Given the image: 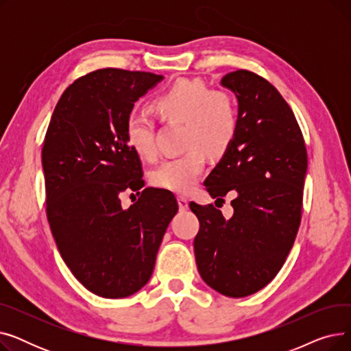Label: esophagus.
I'll return each mask as SVG.
<instances>
[{
  "label": "esophagus",
  "instance_id": "obj_1",
  "mask_svg": "<svg viewBox=\"0 0 351 351\" xmlns=\"http://www.w3.org/2000/svg\"><path fill=\"white\" fill-rule=\"evenodd\" d=\"M178 205H179V209L182 212H185L189 208V202H188V199L185 196H178Z\"/></svg>",
  "mask_w": 351,
  "mask_h": 351
}]
</instances>
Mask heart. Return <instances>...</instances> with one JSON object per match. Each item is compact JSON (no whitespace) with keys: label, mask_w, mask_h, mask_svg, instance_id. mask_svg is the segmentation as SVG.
I'll return each mask as SVG.
<instances>
[{"label":"heart","mask_w":351,"mask_h":351,"mask_svg":"<svg viewBox=\"0 0 351 351\" xmlns=\"http://www.w3.org/2000/svg\"><path fill=\"white\" fill-rule=\"evenodd\" d=\"M160 118L185 123V154L165 159L152 172V183L176 193L191 192L205 169L206 152L225 154L237 132V109L225 90H212L205 82L183 80L155 101ZM125 139L141 158L155 155L154 123L145 114L131 112L125 121Z\"/></svg>","instance_id":"1"}]
</instances>
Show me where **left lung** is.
Here are the masks:
<instances>
[{
    "label": "left lung",
    "instance_id": "left-lung-1",
    "mask_svg": "<svg viewBox=\"0 0 351 351\" xmlns=\"http://www.w3.org/2000/svg\"><path fill=\"white\" fill-rule=\"evenodd\" d=\"M220 85L237 99V132L204 185L217 200L233 193V215L191 202L200 223L193 249L208 286L246 298L274 279L296 239L307 152L293 110L270 82L239 69Z\"/></svg>",
    "mask_w": 351,
    "mask_h": 351
}]
</instances>
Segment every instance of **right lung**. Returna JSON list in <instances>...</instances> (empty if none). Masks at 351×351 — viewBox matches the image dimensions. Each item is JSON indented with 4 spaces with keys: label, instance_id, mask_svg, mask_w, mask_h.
Wrapping results in <instances>:
<instances>
[{
    "label": "right lung",
    "instance_id": "1",
    "mask_svg": "<svg viewBox=\"0 0 351 351\" xmlns=\"http://www.w3.org/2000/svg\"><path fill=\"white\" fill-rule=\"evenodd\" d=\"M162 80L115 68L90 72L65 89L45 135L52 236L72 274L101 298H128L149 282L178 212L169 191L146 188L126 209L119 197L143 186L141 159L125 139L126 117Z\"/></svg>",
    "mask_w": 351,
    "mask_h": 351
}]
</instances>
